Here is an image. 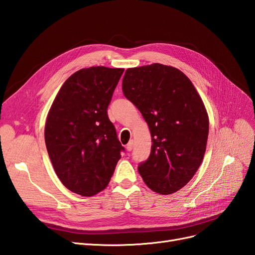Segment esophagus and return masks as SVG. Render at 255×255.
<instances>
[{
    "mask_svg": "<svg viewBox=\"0 0 255 255\" xmlns=\"http://www.w3.org/2000/svg\"><path fill=\"white\" fill-rule=\"evenodd\" d=\"M126 148H127V150H128V151H132V150H133V148H134V140H133V139H132V140H129V141H128V143L127 144Z\"/></svg>",
    "mask_w": 255,
    "mask_h": 255,
    "instance_id": "1",
    "label": "esophagus"
}]
</instances>
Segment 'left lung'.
<instances>
[{
    "label": "left lung",
    "mask_w": 255,
    "mask_h": 255,
    "mask_svg": "<svg viewBox=\"0 0 255 255\" xmlns=\"http://www.w3.org/2000/svg\"><path fill=\"white\" fill-rule=\"evenodd\" d=\"M123 95L148 123L149 158L138 166L150 189L170 195L183 188L201 165L208 137V115L191 81L161 64L128 68Z\"/></svg>",
    "instance_id": "obj_1"
}]
</instances>
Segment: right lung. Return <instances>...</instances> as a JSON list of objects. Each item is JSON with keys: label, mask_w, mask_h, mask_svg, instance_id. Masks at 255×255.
Segmentation results:
<instances>
[{"label": "right lung", "mask_w": 255, "mask_h": 255, "mask_svg": "<svg viewBox=\"0 0 255 255\" xmlns=\"http://www.w3.org/2000/svg\"><path fill=\"white\" fill-rule=\"evenodd\" d=\"M123 71L103 66L76 71L61 86L45 121L54 170L69 190L83 197L107 187L125 150L107 115Z\"/></svg>", "instance_id": "right-lung-1"}]
</instances>
